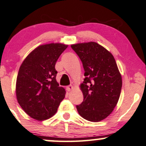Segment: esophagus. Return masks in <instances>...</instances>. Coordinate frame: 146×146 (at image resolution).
<instances>
[{"mask_svg":"<svg viewBox=\"0 0 146 146\" xmlns=\"http://www.w3.org/2000/svg\"><path fill=\"white\" fill-rule=\"evenodd\" d=\"M73 86H71V85H70V86H68L67 87V90L68 92H69V91H71V90H73Z\"/></svg>","mask_w":146,"mask_h":146,"instance_id":"esophagus-1","label":"esophagus"}]
</instances>
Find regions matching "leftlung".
I'll return each instance as SVG.
<instances>
[{"label":"left lung","mask_w":146,"mask_h":146,"mask_svg":"<svg viewBox=\"0 0 146 146\" xmlns=\"http://www.w3.org/2000/svg\"><path fill=\"white\" fill-rule=\"evenodd\" d=\"M85 73L80 88L84 101L77 110L84 119L99 122L109 116L119 101L122 77L113 55L94 42L72 44Z\"/></svg>","instance_id":"obj_1"}]
</instances>
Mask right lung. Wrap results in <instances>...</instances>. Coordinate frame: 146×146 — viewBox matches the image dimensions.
Wrapping results in <instances>:
<instances>
[{
  "label": "right lung",
  "instance_id": "right-lung-1",
  "mask_svg": "<svg viewBox=\"0 0 146 146\" xmlns=\"http://www.w3.org/2000/svg\"><path fill=\"white\" fill-rule=\"evenodd\" d=\"M68 45H40L22 62L16 82L17 102L30 117L44 121L56 113L65 96V90L56 80L55 64Z\"/></svg>",
  "mask_w": 146,
  "mask_h": 146
}]
</instances>
